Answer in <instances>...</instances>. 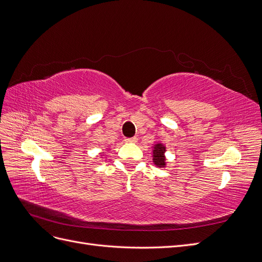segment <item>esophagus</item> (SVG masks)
<instances>
[{
    "instance_id": "esophagus-1",
    "label": "esophagus",
    "mask_w": 262,
    "mask_h": 262,
    "mask_svg": "<svg viewBox=\"0 0 262 262\" xmlns=\"http://www.w3.org/2000/svg\"><path fill=\"white\" fill-rule=\"evenodd\" d=\"M137 141H138V138H137V137L125 138V139H124V142H126V143H133V142H137Z\"/></svg>"
}]
</instances>
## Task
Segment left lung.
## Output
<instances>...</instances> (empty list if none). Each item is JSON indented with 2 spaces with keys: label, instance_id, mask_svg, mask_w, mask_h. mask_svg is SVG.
<instances>
[{
  "label": "left lung",
  "instance_id": "left-lung-1",
  "mask_svg": "<svg viewBox=\"0 0 262 262\" xmlns=\"http://www.w3.org/2000/svg\"><path fill=\"white\" fill-rule=\"evenodd\" d=\"M165 146L163 144H156L153 150V161L158 167H164L165 166Z\"/></svg>",
  "mask_w": 262,
  "mask_h": 262
}]
</instances>
